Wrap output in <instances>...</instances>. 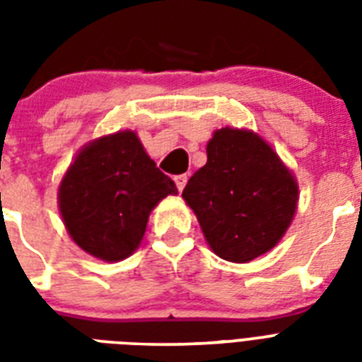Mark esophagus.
Listing matches in <instances>:
<instances>
[{
	"mask_svg": "<svg viewBox=\"0 0 362 362\" xmlns=\"http://www.w3.org/2000/svg\"><path fill=\"white\" fill-rule=\"evenodd\" d=\"M175 184H176V187H178V192H182V189H184L187 184V175L175 176Z\"/></svg>",
	"mask_w": 362,
	"mask_h": 362,
	"instance_id": "obj_1",
	"label": "esophagus"
}]
</instances>
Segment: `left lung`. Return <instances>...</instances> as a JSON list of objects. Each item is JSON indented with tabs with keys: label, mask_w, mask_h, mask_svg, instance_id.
<instances>
[{
	"label": "left lung",
	"mask_w": 362,
	"mask_h": 362,
	"mask_svg": "<svg viewBox=\"0 0 362 362\" xmlns=\"http://www.w3.org/2000/svg\"><path fill=\"white\" fill-rule=\"evenodd\" d=\"M218 257L247 263L284 238L298 204L291 169L252 129L221 127L182 192Z\"/></svg>",
	"instance_id": "8db88e82"
}]
</instances>
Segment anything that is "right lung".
Listing matches in <instances>:
<instances>
[{"label":"right lung","instance_id":"right-lung-1","mask_svg":"<svg viewBox=\"0 0 362 362\" xmlns=\"http://www.w3.org/2000/svg\"><path fill=\"white\" fill-rule=\"evenodd\" d=\"M176 193L135 131L120 129L78 150L59 182L58 209L76 246L116 263L141 246L156 204Z\"/></svg>","mask_w":362,"mask_h":362}]
</instances>
